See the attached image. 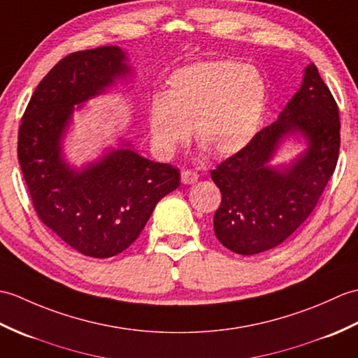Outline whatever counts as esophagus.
Listing matches in <instances>:
<instances>
[{
	"label": "esophagus",
	"instance_id": "34e87169",
	"mask_svg": "<svg viewBox=\"0 0 358 358\" xmlns=\"http://www.w3.org/2000/svg\"><path fill=\"white\" fill-rule=\"evenodd\" d=\"M180 179H182V184H185V185L196 184L197 179H199V174L193 170H184L180 173Z\"/></svg>",
	"mask_w": 358,
	"mask_h": 358
}]
</instances>
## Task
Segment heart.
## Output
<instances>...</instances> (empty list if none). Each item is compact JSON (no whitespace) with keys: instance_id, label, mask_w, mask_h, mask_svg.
<instances>
[{"instance_id":"b5f03b06","label":"heart","mask_w":358,"mask_h":358,"mask_svg":"<svg viewBox=\"0 0 358 358\" xmlns=\"http://www.w3.org/2000/svg\"><path fill=\"white\" fill-rule=\"evenodd\" d=\"M266 83L260 71L237 61H202L170 75L164 96L148 110L153 145L170 157L189 134L217 156L250 144L264 116Z\"/></svg>"}]
</instances>
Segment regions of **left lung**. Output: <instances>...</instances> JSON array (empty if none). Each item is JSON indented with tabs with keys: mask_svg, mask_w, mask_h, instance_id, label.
<instances>
[{
	"mask_svg": "<svg viewBox=\"0 0 358 358\" xmlns=\"http://www.w3.org/2000/svg\"><path fill=\"white\" fill-rule=\"evenodd\" d=\"M289 137L303 138L304 152L274 166L276 152ZM338 148V107L319 70L309 64L277 121L211 171L222 194L213 220L219 242L251 256L287 241L314 211L336 170Z\"/></svg>",
	"mask_w": 358,
	"mask_h": 358,
	"instance_id": "left-lung-1",
	"label": "left lung"
}]
</instances>
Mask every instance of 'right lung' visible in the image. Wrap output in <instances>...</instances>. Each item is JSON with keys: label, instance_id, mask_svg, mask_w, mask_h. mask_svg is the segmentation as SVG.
<instances>
[{"label": "right lung", "instance_id": "add662e5", "mask_svg": "<svg viewBox=\"0 0 358 358\" xmlns=\"http://www.w3.org/2000/svg\"><path fill=\"white\" fill-rule=\"evenodd\" d=\"M117 45L62 58L31 94L18 131V161L35 211L84 256L113 257L138 239L156 203L179 187V170L141 156L129 141L83 166L62 141L76 110L131 75Z\"/></svg>", "mask_w": 358, "mask_h": 358}]
</instances>
